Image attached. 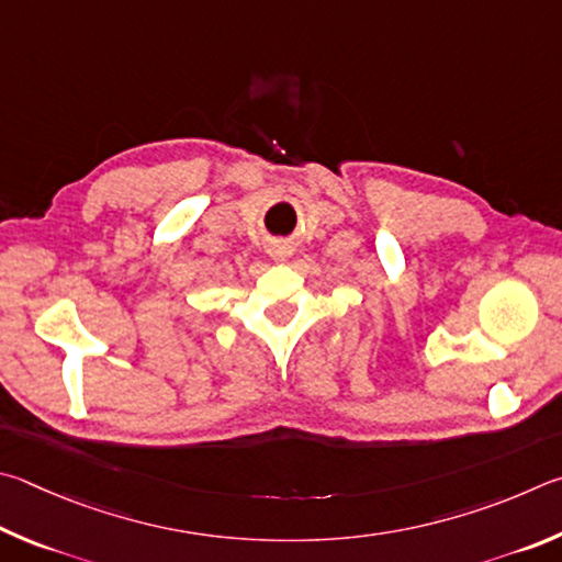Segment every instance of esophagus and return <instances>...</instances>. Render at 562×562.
Returning a JSON list of instances; mask_svg holds the SVG:
<instances>
[{
  "label": "esophagus",
  "instance_id": "esophagus-1",
  "mask_svg": "<svg viewBox=\"0 0 562 562\" xmlns=\"http://www.w3.org/2000/svg\"><path fill=\"white\" fill-rule=\"evenodd\" d=\"M271 256H273V259H279V261H286L291 256V249L286 244H279V246H273V249H271Z\"/></svg>",
  "mask_w": 562,
  "mask_h": 562
}]
</instances>
